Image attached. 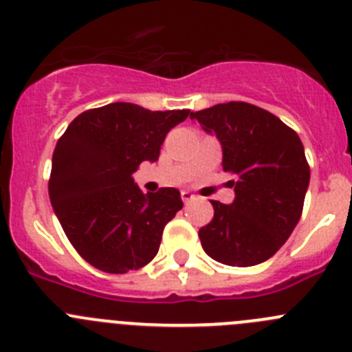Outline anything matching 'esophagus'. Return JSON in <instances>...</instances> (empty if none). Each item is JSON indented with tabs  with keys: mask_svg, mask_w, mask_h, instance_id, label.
I'll return each mask as SVG.
<instances>
[{
	"mask_svg": "<svg viewBox=\"0 0 352 352\" xmlns=\"http://www.w3.org/2000/svg\"><path fill=\"white\" fill-rule=\"evenodd\" d=\"M180 196H182L184 203H189V201H192V199H195V195H192L191 191H182V192H180Z\"/></svg>",
	"mask_w": 352,
	"mask_h": 352,
	"instance_id": "1",
	"label": "esophagus"
}]
</instances>
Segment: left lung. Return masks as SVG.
I'll return each instance as SVG.
<instances>
[{"instance_id":"left-lung-1","label":"left lung","mask_w":352,"mask_h":352,"mask_svg":"<svg viewBox=\"0 0 352 352\" xmlns=\"http://www.w3.org/2000/svg\"><path fill=\"white\" fill-rule=\"evenodd\" d=\"M221 140L222 168L232 177L234 201H213V219L199 229L213 261L248 267L280 250L302 215L311 170L304 146L290 126L246 102L217 104L191 113Z\"/></svg>"}]
</instances>
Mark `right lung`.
<instances>
[{
	"label": "right lung",
	"mask_w": 352,
	"mask_h": 352,
	"mask_svg": "<svg viewBox=\"0 0 352 352\" xmlns=\"http://www.w3.org/2000/svg\"><path fill=\"white\" fill-rule=\"evenodd\" d=\"M189 109L149 111L114 102L74 118L52 157L48 195L71 245L91 264L124 274L149 264L163 229L184 206L175 187L144 195L131 173L160 157Z\"/></svg>",
	"instance_id": "add662e5"
}]
</instances>
